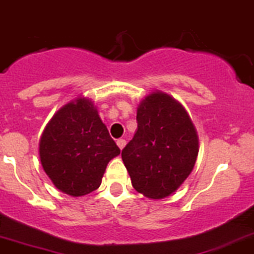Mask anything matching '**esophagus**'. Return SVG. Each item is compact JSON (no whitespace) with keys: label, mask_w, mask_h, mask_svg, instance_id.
<instances>
[{"label":"esophagus","mask_w":254,"mask_h":254,"mask_svg":"<svg viewBox=\"0 0 254 254\" xmlns=\"http://www.w3.org/2000/svg\"><path fill=\"white\" fill-rule=\"evenodd\" d=\"M117 145H118V148L121 149V150H122V149L126 146V140H125V138H118V140H117Z\"/></svg>","instance_id":"1"}]
</instances>
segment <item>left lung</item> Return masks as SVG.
Segmentation results:
<instances>
[{"mask_svg":"<svg viewBox=\"0 0 254 254\" xmlns=\"http://www.w3.org/2000/svg\"><path fill=\"white\" fill-rule=\"evenodd\" d=\"M137 129L122 150V159L136 191L164 199L183 185L196 162L199 138L181 104L162 91L140 101Z\"/></svg>","mask_w":254,"mask_h":254,"instance_id":"obj_1","label":"left lung"}]
</instances>
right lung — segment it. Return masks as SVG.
<instances>
[{
  "label": "right lung",
  "mask_w": 254,
  "mask_h": 254,
  "mask_svg": "<svg viewBox=\"0 0 254 254\" xmlns=\"http://www.w3.org/2000/svg\"><path fill=\"white\" fill-rule=\"evenodd\" d=\"M119 154L94 101L84 96L62 106L40 140L43 171L56 189L71 196L96 190L108 163Z\"/></svg>",
  "instance_id": "1"
}]
</instances>
